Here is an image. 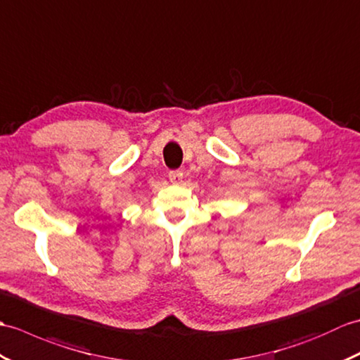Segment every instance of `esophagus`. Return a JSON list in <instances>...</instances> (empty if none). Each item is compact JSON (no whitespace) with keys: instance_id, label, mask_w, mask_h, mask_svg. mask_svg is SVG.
Returning a JSON list of instances; mask_svg holds the SVG:
<instances>
[{"instance_id":"34e87169","label":"esophagus","mask_w":360,"mask_h":360,"mask_svg":"<svg viewBox=\"0 0 360 360\" xmlns=\"http://www.w3.org/2000/svg\"><path fill=\"white\" fill-rule=\"evenodd\" d=\"M167 177H169V180L172 183H180L181 179H183V172L181 171H169V174H167Z\"/></svg>"}]
</instances>
